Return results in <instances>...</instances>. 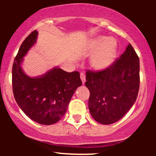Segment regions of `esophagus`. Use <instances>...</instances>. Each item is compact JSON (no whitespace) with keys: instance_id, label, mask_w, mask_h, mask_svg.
Instances as JSON below:
<instances>
[{"instance_id":"34e87169","label":"esophagus","mask_w":156,"mask_h":156,"mask_svg":"<svg viewBox=\"0 0 156 156\" xmlns=\"http://www.w3.org/2000/svg\"><path fill=\"white\" fill-rule=\"evenodd\" d=\"M80 78L82 81V84H84L85 82H86V76H85V74L83 73V72H81L80 74Z\"/></svg>"}]
</instances>
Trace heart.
<instances>
[{
  "mask_svg": "<svg viewBox=\"0 0 156 156\" xmlns=\"http://www.w3.org/2000/svg\"><path fill=\"white\" fill-rule=\"evenodd\" d=\"M90 50L95 52L91 59V66L97 70H104L109 67L115 60L117 42L114 38L99 36L91 41Z\"/></svg>",
  "mask_w": 156,
  "mask_h": 156,
  "instance_id": "1",
  "label": "heart"
}]
</instances>
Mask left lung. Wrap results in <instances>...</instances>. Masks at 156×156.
Listing matches in <instances>:
<instances>
[{"label": "left lung", "mask_w": 156, "mask_h": 156, "mask_svg": "<svg viewBox=\"0 0 156 156\" xmlns=\"http://www.w3.org/2000/svg\"><path fill=\"white\" fill-rule=\"evenodd\" d=\"M139 58L131 44L107 69L86 72L88 106L93 119L109 125L121 119L135 103L140 85Z\"/></svg>", "instance_id": "8db88e82"}]
</instances>
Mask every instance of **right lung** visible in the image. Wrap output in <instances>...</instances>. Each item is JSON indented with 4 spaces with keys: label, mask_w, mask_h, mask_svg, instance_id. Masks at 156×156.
<instances>
[{
    "label": "right lung",
    "mask_w": 156,
    "mask_h": 156,
    "mask_svg": "<svg viewBox=\"0 0 156 156\" xmlns=\"http://www.w3.org/2000/svg\"><path fill=\"white\" fill-rule=\"evenodd\" d=\"M37 33L34 30L25 38L14 59L12 91L18 105L30 119L51 125L65 114L74 91L82 82L79 72H67L58 67L37 77H30L23 72V57L35 43Z\"/></svg>",
    "instance_id": "obj_1"
}]
</instances>
